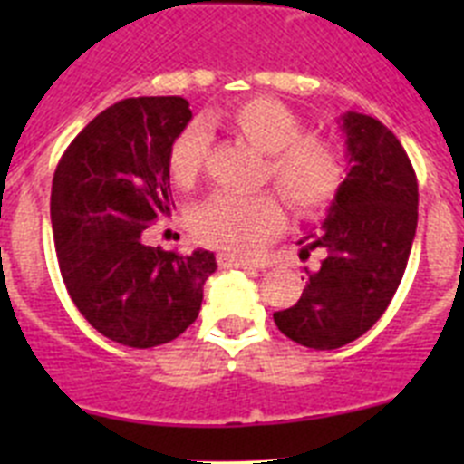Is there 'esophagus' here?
Here are the masks:
<instances>
[{
    "label": "esophagus",
    "instance_id": "esophagus-1",
    "mask_svg": "<svg viewBox=\"0 0 464 464\" xmlns=\"http://www.w3.org/2000/svg\"><path fill=\"white\" fill-rule=\"evenodd\" d=\"M220 267H257L256 260H248V257L229 256V253H220L218 256Z\"/></svg>",
    "mask_w": 464,
    "mask_h": 464
}]
</instances>
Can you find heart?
Listing matches in <instances>:
<instances>
[{
	"label": "heart",
	"instance_id": "b5f03b06",
	"mask_svg": "<svg viewBox=\"0 0 464 464\" xmlns=\"http://www.w3.org/2000/svg\"><path fill=\"white\" fill-rule=\"evenodd\" d=\"M227 125L265 153L262 181H272L297 216H311L334 199L343 181V160L330 139L304 134L290 106L272 97L241 102L225 116ZM211 137L199 122L176 134L167 155L169 174L190 186L202 174ZM283 211L274 192H216L192 211V232L202 244L227 253H248L281 227Z\"/></svg>",
	"mask_w": 464,
	"mask_h": 464
}]
</instances>
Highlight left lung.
Instances as JSON below:
<instances>
[{"instance_id": "obj_1", "label": "left lung", "mask_w": 464, "mask_h": 464, "mask_svg": "<svg viewBox=\"0 0 464 464\" xmlns=\"http://www.w3.org/2000/svg\"><path fill=\"white\" fill-rule=\"evenodd\" d=\"M348 169L327 218L299 239L302 253H323L306 269L297 304L274 314L278 330L315 351L362 337L391 304L418 225V181L400 139L376 118L342 116Z\"/></svg>"}]
</instances>
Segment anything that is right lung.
<instances>
[{
    "label": "right lung",
    "mask_w": 464,
    "mask_h": 464,
    "mask_svg": "<svg viewBox=\"0 0 464 464\" xmlns=\"http://www.w3.org/2000/svg\"><path fill=\"white\" fill-rule=\"evenodd\" d=\"M190 118L183 97L118 102L81 130L53 176V239L69 297L122 346L183 334L218 267L202 248L183 256L143 244L150 223L171 213L167 155Z\"/></svg>",
    "instance_id": "1"
}]
</instances>
